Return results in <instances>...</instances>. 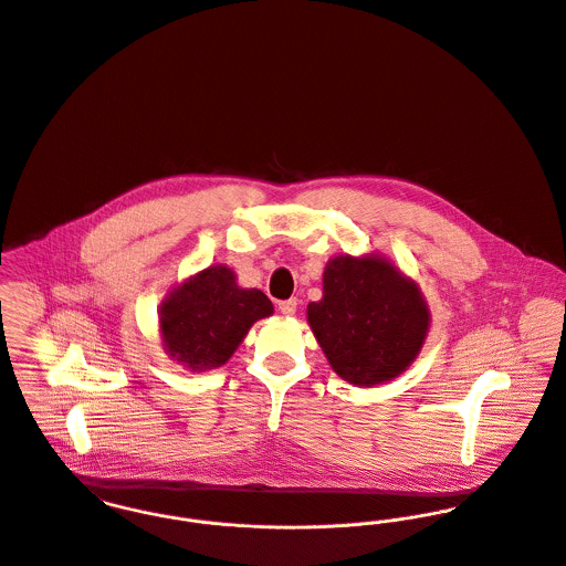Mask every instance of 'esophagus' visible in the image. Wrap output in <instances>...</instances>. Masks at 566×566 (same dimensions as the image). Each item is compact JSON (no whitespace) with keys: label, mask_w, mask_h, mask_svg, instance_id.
Instances as JSON below:
<instances>
[{"label":"esophagus","mask_w":566,"mask_h":566,"mask_svg":"<svg viewBox=\"0 0 566 566\" xmlns=\"http://www.w3.org/2000/svg\"><path fill=\"white\" fill-rule=\"evenodd\" d=\"M277 308H280V313L293 316L297 313V300H284V302L277 304Z\"/></svg>","instance_id":"34e87169"}]
</instances>
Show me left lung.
Instances as JSON below:
<instances>
[{
	"instance_id": "1",
	"label": "left lung",
	"mask_w": 566,
	"mask_h": 566,
	"mask_svg": "<svg viewBox=\"0 0 566 566\" xmlns=\"http://www.w3.org/2000/svg\"><path fill=\"white\" fill-rule=\"evenodd\" d=\"M308 323L332 369L371 386L399 376L417 358L430 313L415 282L384 258L338 255L323 273V300Z\"/></svg>"
}]
</instances>
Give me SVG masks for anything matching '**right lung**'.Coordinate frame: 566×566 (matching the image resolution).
Returning <instances> with one entry per match:
<instances>
[{"mask_svg":"<svg viewBox=\"0 0 566 566\" xmlns=\"http://www.w3.org/2000/svg\"><path fill=\"white\" fill-rule=\"evenodd\" d=\"M273 313L258 289H239L228 266H208L178 286L160 311L167 354L192 371L221 367L258 318Z\"/></svg>","mask_w":566,"mask_h":566,"instance_id":"1","label":"right lung"}]
</instances>
